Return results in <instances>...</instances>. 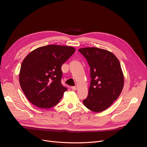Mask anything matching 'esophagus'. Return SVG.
<instances>
[{
    "label": "esophagus",
    "instance_id": "esophagus-1",
    "mask_svg": "<svg viewBox=\"0 0 147 147\" xmlns=\"http://www.w3.org/2000/svg\"><path fill=\"white\" fill-rule=\"evenodd\" d=\"M70 88L72 89V90L73 91L77 90V87H75V86H71V87H70Z\"/></svg>",
    "mask_w": 147,
    "mask_h": 147
}]
</instances>
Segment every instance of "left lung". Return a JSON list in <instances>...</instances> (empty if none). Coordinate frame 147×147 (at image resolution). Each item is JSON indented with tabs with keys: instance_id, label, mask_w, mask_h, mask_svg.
<instances>
[{
	"instance_id": "8db88e82",
	"label": "left lung",
	"mask_w": 147,
	"mask_h": 147,
	"mask_svg": "<svg viewBox=\"0 0 147 147\" xmlns=\"http://www.w3.org/2000/svg\"><path fill=\"white\" fill-rule=\"evenodd\" d=\"M90 67L91 83L84 106L94 112L107 109L121 94L124 75L117 57L112 52L96 47L80 48Z\"/></svg>"
}]
</instances>
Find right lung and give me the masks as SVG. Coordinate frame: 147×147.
<instances>
[{"label": "right lung", "mask_w": 147, "mask_h": 147, "mask_svg": "<svg viewBox=\"0 0 147 147\" xmlns=\"http://www.w3.org/2000/svg\"><path fill=\"white\" fill-rule=\"evenodd\" d=\"M75 51L72 47L49 45L26 56L19 80L27 99L34 105L48 109L59 103L67 88L61 84V66Z\"/></svg>", "instance_id": "1"}]
</instances>
